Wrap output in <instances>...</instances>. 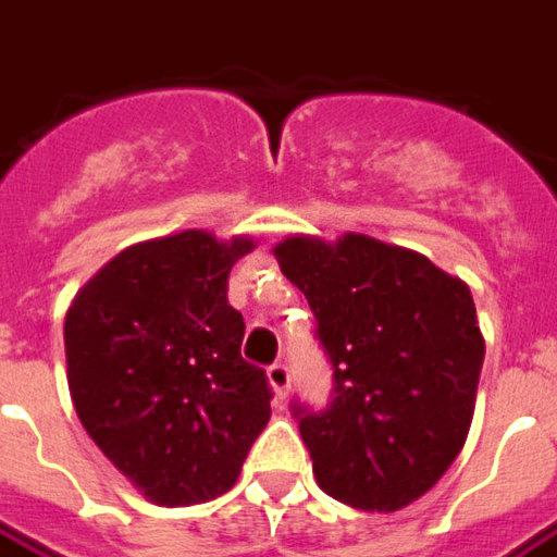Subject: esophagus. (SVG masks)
Returning <instances> with one entry per match:
<instances>
[{
  "mask_svg": "<svg viewBox=\"0 0 557 557\" xmlns=\"http://www.w3.org/2000/svg\"><path fill=\"white\" fill-rule=\"evenodd\" d=\"M268 382H271V387H274V394H277V399H283L286 394H289V385H292V373L286 363H271L268 367Z\"/></svg>",
  "mask_w": 557,
  "mask_h": 557,
  "instance_id": "esophagus-1",
  "label": "esophagus"
}]
</instances>
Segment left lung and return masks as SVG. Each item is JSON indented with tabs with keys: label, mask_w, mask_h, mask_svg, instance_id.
Here are the masks:
<instances>
[{
	"label": "left lung",
	"mask_w": 557,
	"mask_h": 557,
	"mask_svg": "<svg viewBox=\"0 0 557 557\" xmlns=\"http://www.w3.org/2000/svg\"><path fill=\"white\" fill-rule=\"evenodd\" d=\"M274 256L334 367L325 409L292 403L319 486L358 510L406 507L450 468L471 426L483 367L471 292L426 256L367 235H295Z\"/></svg>",
	"instance_id": "left-lung-1"
}]
</instances>
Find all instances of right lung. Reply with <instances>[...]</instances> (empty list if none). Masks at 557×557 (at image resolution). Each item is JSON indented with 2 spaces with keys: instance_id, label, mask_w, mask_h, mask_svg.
Instances as JSON below:
<instances>
[{
  "instance_id": "add662e5",
  "label": "right lung",
  "mask_w": 557,
  "mask_h": 557,
  "mask_svg": "<svg viewBox=\"0 0 557 557\" xmlns=\"http://www.w3.org/2000/svg\"><path fill=\"white\" fill-rule=\"evenodd\" d=\"M250 238L199 230L127 247L65 315L67 387L79 423L146 498L187 507L238 480L271 418L262 367L244 361L226 298Z\"/></svg>"
}]
</instances>
